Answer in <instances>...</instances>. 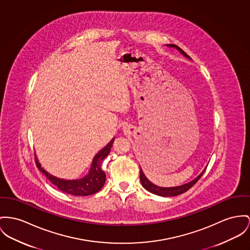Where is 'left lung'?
<instances>
[{"label": "left lung", "mask_w": 250, "mask_h": 250, "mask_svg": "<svg viewBox=\"0 0 250 250\" xmlns=\"http://www.w3.org/2000/svg\"><path fill=\"white\" fill-rule=\"evenodd\" d=\"M167 46L169 47H175L178 51H180L182 54H183L185 57L187 58H189L186 52H184L180 47H178L177 45L175 44H167ZM207 168V167H206ZM206 168L200 173L199 175L193 179L192 181H190L189 183L184 184L182 186H178V187H172V188H162V187H158L154 184L151 183L150 181L148 180V178L145 176L142 168L140 167V182L141 185L143 186V188L145 189H147L148 191H150L153 194H156V195H159V196H164V197H170V196H176V195H180L184 192H186L187 190H188L192 186H194V184H196V182L199 180L200 178L202 177V175L204 174Z\"/></svg>", "instance_id": "left-lung-1"}]
</instances>
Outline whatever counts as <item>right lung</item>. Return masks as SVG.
<instances>
[{
	"label": "right lung",
	"mask_w": 250,
	"mask_h": 250,
	"mask_svg": "<svg viewBox=\"0 0 250 250\" xmlns=\"http://www.w3.org/2000/svg\"><path fill=\"white\" fill-rule=\"evenodd\" d=\"M114 140L115 139H113L106 147H104L102 150L99 151V153L96 154V156L93 159L89 173L82 179L64 180L51 175L50 173H48L42 167L40 162L38 161L37 156L35 158L36 165L51 183L55 185L60 190L66 192L68 194L77 196L92 195L100 190L106 181V174L101 168V164L104 158H106V156L110 153Z\"/></svg>",
	"instance_id": "add662e5"
}]
</instances>
